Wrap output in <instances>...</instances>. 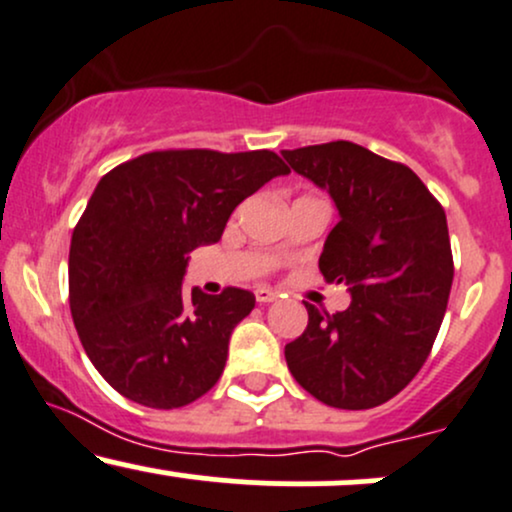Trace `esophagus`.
I'll return each instance as SVG.
<instances>
[{
  "label": "esophagus",
  "instance_id": "obj_1",
  "mask_svg": "<svg viewBox=\"0 0 512 512\" xmlns=\"http://www.w3.org/2000/svg\"><path fill=\"white\" fill-rule=\"evenodd\" d=\"M255 298H257V303H260V305H267V303H274L276 293L272 291V288L260 286V288H257V291H255Z\"/></svg>",
  "mask_w": 512,
  "mask_h": 512
}]
</instances>
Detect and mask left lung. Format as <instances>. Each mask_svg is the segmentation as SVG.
I'll return each mask as SVG.
<instances>
[{
  "label": "left lung",
  "instance_id": "obj_1",
  "mask_svg": "<svg viewBox=\"0 0 512 512\" xmlns=\"http://www.w3.org/2000/svg\"><path fill=\"white\" fill-rule=\"evenodd\" d=\"M281 155L336 202L341 219L319 272L350 291L348 310L336 315L305 303L310 319L286 346L288 369L331 408H377L420 372L446 315V212L415 171L348 140Z\"/></svg>",
  "mask_w": 512,
  "mask_h": 512
}]
</instances>
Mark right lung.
<instances>
[{
	"label": "right lung",
	"instance_id": "1",
	"mask_svg": "<svg viewBox=\"0 0 512 512\" xmlns=\"http://www.w3.org/2000/svg\"><path fill=\"white\" fill-rule=\"evenodd\" d=\"M286 174L269 150H159L102 176L73 229L69 300L85 353L121 396L174 410L217 384L255 295H186L188 252L217 243L233 209Z\"/></svg>",
	"mask_w": 512,
	"mask_h": 512
}]
</instances>
